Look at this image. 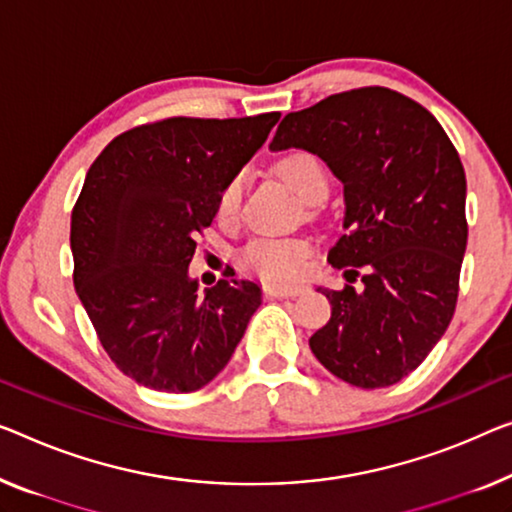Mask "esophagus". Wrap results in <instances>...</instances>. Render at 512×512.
<instances>
[{"label":"esophagus","mask_w":512,"mask_h":512,"mask_svg":"<svg viewBox=\"0 0 512 512\" xmlns=\"http://www.w3.org/2000/svg\"><path fill=\"white\" fill-rule=\"evenodd\" d=\"M266 294L276 296V299H294V296L303 294V287H299V285H266Z\"/></svg>","instance_id":"1"}]
</instances>
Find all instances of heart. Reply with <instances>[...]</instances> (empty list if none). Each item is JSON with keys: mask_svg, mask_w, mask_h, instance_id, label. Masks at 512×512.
<instances>
[{"mask_svg": "<svg viewBox=\"0 0 512 512\" xmlns=\"http://www.w3.org/2000/svg\"><path fill=\"white\" fill-rule=\"evenodd\" d=\"M278 179L285 183L301 204H317L324 200L329 181L322 165L308 154H289L276 165ZM241 186L232 179L220 190L216 213L223 223H230L239 209ZM310 246L299 239H255L243 250V264L253 269L264 280H287L301 271Z\"/></svg>", "mask_w": 512, "mask_h": 512, "instance_id": "heart-1", "label": "heart"}]
</instances>
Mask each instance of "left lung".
Returning a JSON list of instances; mask_svg holds the SVG:
<instances>
[{
  "label": "left lung",
  "mask_w": 512,
  "mask_h": 512,
  "mask_svg": "<svg viewBox=\"0 0 512 512\" xmlns=\"http://www.w3.org/2000/svg\"><path fill=\"white\" fill-rule=\"evenodd\" d=\"M292 147L322 158L342 183L345 234L329 262L365 266L361 292L317 287L331 319L310 338L312 354L352 386L398 384L425 361L455 312L467 250L460 156L423 105L386 87L289 112L269 149Z\"/></svg>",
  "instance_id": "left-lung-1"
}]
</instances>
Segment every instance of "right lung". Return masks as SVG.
I'll list each match as a JSON object with an SVG mask.
<instances>
[{"label": "right lung", "instance_id": "right-lung-1", "mask_svg": "<svg viewBox=\"0 0 512 512\" xmlns=\"http://www.w3.org/2000/svg\"><path fill=\"white\" fill-rule=\"evenodd\" d=\"M278 119H163L114 137L89 167L71 216L73 285L112 363L140 386H207L262 303L257 282L236 278L200 296L188 264L220 190Z\"/></svg>", "mask_w": 512, "mask_h": 512}]
</instances>
